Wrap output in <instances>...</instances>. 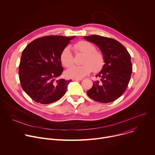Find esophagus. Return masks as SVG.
<instances>
[{"label": "esophagus", "instance_id": "obj_1", "mask_svg": "<svg viewBox=\"0 0 155 155\" xmlns=\"http://www.w3.org/2000/svg\"><path fill=\"white\" fill-rule=\"evenodd\" d=\"M83 79L82 78H75V79H73L74 81H81Z\"/></svg>", "mask_w": 155, "mask_h": 155}]
</instances>
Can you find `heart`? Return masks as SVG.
<instances>
[{
    "mask_svg": "<svg viewBox=\"0 0 155 155\" xmlns=\"http://www.w3.org/2000/svg\"><path fill=\"white\" fill-rule=\"evenodd\" d=\"M74 49L84 56L81 60V65H74L65 72V75L71 78H81L92 71L94 72H99L104 67L105 59L103 54L96 50L95 47L90 42L80 41L75 44ZM60 60L65 68H69L74 63V57L71 49L65 47L61 52Z\"/></svg>",
    "mask_w": 155,
    "mask_h": 155,
    "instance_id": "1",
    "label": "heart"
}]
</instances>
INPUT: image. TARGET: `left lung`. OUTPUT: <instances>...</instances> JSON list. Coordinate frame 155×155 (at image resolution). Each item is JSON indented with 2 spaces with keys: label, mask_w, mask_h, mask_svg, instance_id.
<instances>
[{
  "label": "left lung",
  "mask_w": 155,
  "mask_h": 155,
  "mask_svg": "<svg viewBox=\"0 0 155 155\" xmlns=\"http://www.w3.org/2000/svg\"><path fill=\"white\" fill-rule=\"evenodd\" d=\"M84 38L99 48L105 59L103 68L96 75L100 77L101 81L93 83L86 93L97 102H113L123 94L130 81L132 71L130 56L122 44L115 39L97 35Z\"/></svg>",
  "instance_id": "8db88e82"
}]
</instances>
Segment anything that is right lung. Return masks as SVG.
Wrapping results in <instances>:
<instances>
[{
	"label": "right lung",
	"instance_id": "obj_1",
	"mask_svg": "<svg viewBox=\"0 0 155 155\" xmlns=\"http://www.w3.org/2000/svg\"><path fill=\"white\" fill-rule=\"evenodd\" d=\"M75 36L49 35L38 38L22 52L19 78L22 88L35 102L48 104L60 99L70 80H57L63 71L60 55Z\"/></svg>",
	"mask_w": 155,
	"mask_h": 155
}]
</instances>
